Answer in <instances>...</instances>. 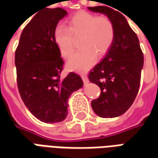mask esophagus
I'll return each instance as SVG.
<instances>
[{
	"instance_id": "esophagus-1",
	"label": "esophagus",
	"mask_w": 158,
	"mask_h": 158,
	"mask_svg": "<svg viewBox=\"0 0 158 158\" xmlns=\"http://www.w3.org/2000/svg\"><path fill=\"white\" fill-rule=\"evenodd\" d=\"M81 78H82L83 81H84V84H85V85H87V84L89 83V79H88V77H87L85 74H81Z\"/></svg>"
}]
</instances>
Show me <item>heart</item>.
I'll return each mask as SVG.
<instances>
[{
  "mask_svg": "<svg viewBox=\"0 0 158 158\" xmlns=\"http://www.w3.org/2000/svg\"><path fill=\"white\" fill-rule=\"evenodd\" d=\"M53 38L56 45L63 57L71 56L74 40L80 39V50L67 62L68 69L76 72H85L96 62V56L101 57L109 51L115 38V27L106 16L79 12L69 19V28L56 26Z\"/></svg>",
  "mask_w": 158,
  "mask_h": 158,
  "instance_id": "b5f03b06",
  "label": "heart"
}]
</instances>
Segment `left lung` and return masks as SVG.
Wrapping results in <instances>:
<instances>
[{
	"mask_svg": "<svg viewBox=\"0 0 158 158\" xmlns=\"http://www.w3.org/2000/svg\"><path fill=\"white\" fill-rule=\"evenodd\" d=\"M88 9L108 17L115 27L113 45L90 71L89 79L102 91L99 98L91 102L94 112L102 118H116L125 113L135 99L144 56L139 39L124 16L104 6Z\"/></svg>",
	"mask_w": 158,
	"mask_h": 158,
	"instance_id": "8db88e82",
	"label": "left lung"
}]
</instances>
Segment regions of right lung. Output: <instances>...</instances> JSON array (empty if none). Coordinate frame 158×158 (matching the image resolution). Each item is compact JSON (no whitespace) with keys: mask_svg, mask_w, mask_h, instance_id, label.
I'll list each match as a JSON object with an SVG mask.
<instances>
[{"mask_svg":"<svg viewBox=\"0 0 158 158\" xmlns=\"http://www.w3.org/2000/svg\"><path fill=\"white\" fill-rule=\"evenodd\" d=\"M68 15L62 8H44L23 30L15 52L20 96L36 118L46 123L63 121L68 100L84 85L74 73L62 79L63 60L53 38L58 22Z\"/></svg>","mask_w":158,"mask_h":158,"instance_id":"1","label":"right lung"}]
</instances>
